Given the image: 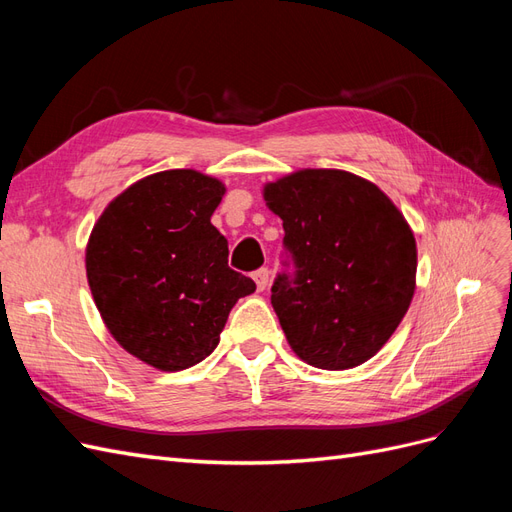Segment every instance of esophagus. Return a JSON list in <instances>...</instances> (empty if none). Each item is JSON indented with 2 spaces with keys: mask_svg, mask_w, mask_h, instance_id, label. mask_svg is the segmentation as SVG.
Wrapping results in <instances>:
<instances>
[{
  "mask_svg": "<svg viewBox=\"0 0 512 512\" xmlns=\"http://www.w3.org/2000/svg\"><path fill=\"white\" fill-rule=\"evenodd\" d=\"M269 280H271V271L269 269H258L254 273V282L258 286V290H265L269 286Z\"/></svg>",
  "mask_w": 512,
  "mask_h": 512,
  "instance_id": "esophagus-1",
  "label": "esophagus"
}]
</instances>
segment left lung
Masks as SVG:
<instances>
[{
	"label": "left lung",
	"mask_w": 512,
	"mask_h": 512,
	"mask_svg": "<svg viewBox=\"0 0 512 512\" xmlns=\"http://www.w3.org/2000/svg\"><path fill=\"white\" fill-rule=\"evenodd\" d=\"M262 196L297 267L271 288L292 352L318 369L363 365L414 297L416 241L404 213L376 183L337 168L294 170L262 185Z\"/></svg>",
	"instance_id": "1"
}]
</instances>
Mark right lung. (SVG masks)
I'll list each match as a JSON object with an SVG mask.
<instances>
[{
	"mask_svg": "<svg viewBox=\"0 0 512 512\" xmlns=\"http://www.w3.org/2000/svg\"><path fill=\"white\" fill-rule=\"evenodd\" d=\"M226 185L194 168L138 179L106 205L85 247L91 297L115 342L160 371L215 350L232 305L256 284L228 267L211 224Z\"/></svg>",
	"mask_w": 512,
	"mask_h": 512,
	"instance_id": "add662e5",
	"label": "right lung"
}]
</instances>
